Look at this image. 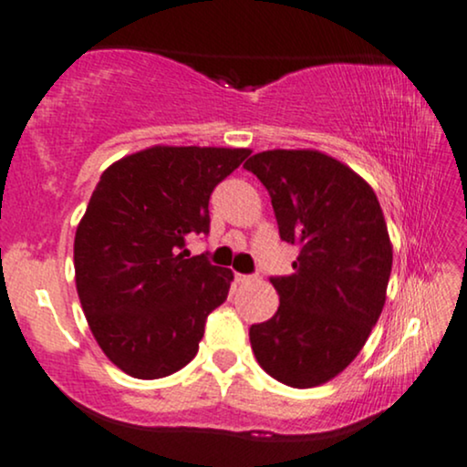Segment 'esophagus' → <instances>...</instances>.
Listing matches in <instances>:
<instances>
[{
    "instance_id": "obj_1",
    "label": "esophagus",
    "mask_w": 467,
    "mask_h": 467,
    "mask_svg": "<svg viewBox=\"0 0 467 467\" xmlns=\"http://www.w3.org/2000/svg\"><path fill=\"white\" fill-rule=\"evenodd\" d=\"M234 277H237L239 285H247V282H254V280H256V277H254V275H247V274H237Z\"/></svg>"
}]
</instances>
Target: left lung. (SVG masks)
<instances>
[{
    "label": "left lung",
    "mask_w": 467,
    "mask_h": 467,
    "mask_svg": "<svg viewBox=\"0 0 467 467\" xmlns=\"http://www.w3.org/2000/svg\"><path fill=\"white\" fill-rule=\"evenodd\" d=\"M245 170L267 187L280 239L299 247L295 274L271 277L280 306L250 327L265 373L321 386L362 351L386 304L392 244L373 187L318 150H265Z\"/></svg>",
    "instance_id": "left-lung-1"
}]
</instances>
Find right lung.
I'll list each match as a JSON object with an SVG mask.
<instances>
[{
    "label": "right lung",
    "mask_w": 467,
    "mask_h": 467,
    "mask_svg": "<svg viewBox=\"0 0 467 467\" xmlns=\"http://www.w3.org/2000/svg\"><path fill=\"white\" fill-rule=\"evenodd\" d=\"M247 149L152 146L111 163L75 233V285L94 338L135 379L181 370L233 271L185 250L209 233V198Z\"/></svg>",
    "instance_id": "right-lung-1"
}]
</instances>
